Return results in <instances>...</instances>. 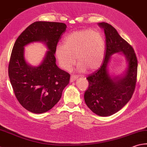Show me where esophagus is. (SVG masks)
Returning <instances> with one entry per match:
<instances>
[{"mask_svg":"<svg viewBox=\"0 0 147 147\" xmlns=\"http://www.w3.org/2000/svg\"><path fill=\"white\" fill-rule=\"evenodd\" d=\"M77 79V77L76 76H74V75H71L70 76V82H73Z\"/></svg>","mask_w":147,"mask_h":147,"instance_id":"1","label":"esophagus"}]
</instances>
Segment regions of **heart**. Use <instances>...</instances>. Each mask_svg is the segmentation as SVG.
Here are the masks:
<instances>
[{"label":"heart","instance_id":"b5f03b06","mask_svg":"<svg viewBox=\"0 0 147 147\" xmlns=\"http://www.w3.org/2000/svg\"><path fill=\"white\" fill-rule=\"evenodd\" d=\"M106 43L99 32L91 29L71 33L64 40L63 45H58L55 51L60 67L66 71L72 68L77 61L80 71H95L103 62Z\"/></svg>","mask_w":147,"mask_h":147}]
</instances>
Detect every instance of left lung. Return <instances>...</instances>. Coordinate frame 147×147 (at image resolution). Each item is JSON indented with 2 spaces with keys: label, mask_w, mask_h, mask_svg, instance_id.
I'll list each match as a JSON object with an SVG mask.
<instances>
[{
  "label": "left lung",
  "mask_w": 147,
  "mask_h": 147,
  "mask_svg": "<svg viewBox=\"0 0 147 147\" xmlns=\"http://www.w3.org/2000/svg\"><path fill=\"white\" fill-rule=\"evenodd\" d=\"M98 26L104 30L106 52L103 63L97 70L87 77L89 82L84 93L87 106L100 117L115 114L131 100L135 90L138 61L133 48L121 38L114 27L105 22ZM120 52L126 58L128 67L123 76L112 78L107 66L113 54Z\"/></svg>",
  "instance_id": "left-lung-1"
}]
</instances>
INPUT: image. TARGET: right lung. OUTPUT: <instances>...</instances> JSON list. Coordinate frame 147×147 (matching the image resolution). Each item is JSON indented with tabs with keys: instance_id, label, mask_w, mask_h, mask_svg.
<instances>
[{
	"instance_id": "right-lung-1",
	"label": "right lung",
	"mask_w": 147,
	"mask_h": 147,
	"mask_svg": "<svg viewBox=\"0 0 147 147\" xmlns=\"http://www.w3.org/2000/svg\"><path fill=\"white\" fill-rule=\"evenodd\" d=\"M66 28L64 23L35 22L21 33L14 44L8 74L16 98L30 112L40 114L51 109L70 81V74L58 68L54 56ZM37 41L45 43L49 51L40 65L32 67L24 59V47Z\"/></svg>"
}]
</instances>
